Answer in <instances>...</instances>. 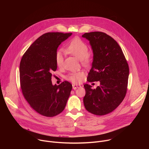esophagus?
Segmentation results:
<instances>
[{"label": "esophagus", "mask_w": 149, "mask_h": 149, "mask_svg": "<svg viewBox=\"0 0 149 149\" xmlns=\"http://www.w3.org/2000/svg\"><path fill=\"white\" fill-rule=\"evenodd\" d=\"M79 87H81V86H79V85L72 84V88H73L74 90H76L77 88H79Z\"/></svg>", "instance_id": "1"}]
</instances>
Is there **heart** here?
<instances>
[{"mask_svg":"<svg viewBox=\"0 0 149 149\" xmlns=\"http://www.w3.org/2000/svg\"><path fill=\"white\" fill-rule=\"evenodd\" d=\"M64 51L76 57L84 64H88L91 62V55L88 53L87 45L80 38L75 37L70 41L64 48ZM55 62L58 67H61L63 63V52L62 49L58 51L55 55ZM82 72H74L70 73L67 78L74 84L79 82L83 77Z\"/></svg>","mask_w":149,"mask_h":149,"instance_id":"b5f03b06","label":"heart"}]
</instances>
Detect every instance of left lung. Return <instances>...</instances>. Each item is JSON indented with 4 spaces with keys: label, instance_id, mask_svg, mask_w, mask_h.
Instances as JSON below:
<instances>
[{
    "label": "left lung",
    "instance_id": "obj_1",
    "mask_svg": "<svg viewBox=\"0 0 149 149\" xmlns=\"http://www.w3.org/2000/svg\"><path fill=\"white\" fill-rule=\"evenodd\" d=\"M82 36L89 40L93 52L87 81L100 82V86L94 90L90 85H84V104L93 114L105 115L114 110L125 96L129 65L121 48L110 36L101 32H92Z\"/></svg>",
    "mask_w": 149,
    "mask_h": 149
}]
</instances>
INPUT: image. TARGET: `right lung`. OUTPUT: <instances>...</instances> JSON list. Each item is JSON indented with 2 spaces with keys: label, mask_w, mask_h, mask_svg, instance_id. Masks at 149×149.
<instances>
[{
  "label": "right lung",
  "mask_w": 149,
  "mask_h": 149,
  "mask_svg": "<svg viewBox=\"0 0 149 149\" xmlns=\"http://www.w3.org/2000/svg\"><path fill=\"white\" fill-rule=\"evenodd\" d=\"M72 33L48 32L39 37L27 49L19 66L22 94L39 114L54 117L64 110L72 88L68 81L54 85L51 78L57 65L55 55L59 45Z\"/></svg>",
  "instance_id": "add662e5"
}]
</instances>
